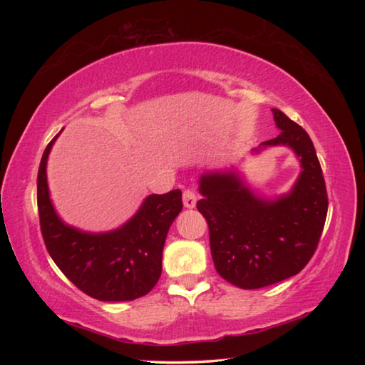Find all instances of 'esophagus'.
Here are the masks:
<instances>
[{"mask_svg": "<svg viewBox=\"0 0 365 365\" xmlns=\"http://www.w3.org/2000/svg\"><path fill=\"white\" fill-rule=\"evenodd\" d=\"M183 206L187 209H193L196 206V193L193 190H185L183 191Z\"/></svg>", "mask_w": 365, "mask_h": 365, "instance_id": "obj_1", "label": "esophagus"}]
</instances>
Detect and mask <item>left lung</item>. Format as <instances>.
Returning a JSON list of instances; mask_svg holds the SVG:
<instances>
[{"label": "left lung", "instance_id": "obj_1", "mask_svg": "<svg viewBox=\"0 0 365 365\" xmlns=\"http://www.w3.org/2000/svg\"><path fill=\"white\" fill-rule=\"evenodd\" d=\"M280 135L255 148L285 146L298 158L301 172L288 193H256L237 168L206 170L200 177V211L209 225L217 274L243 289L264 288L304 269L324 230L329 200L316 148L304 128L272 109Z\"/></svg>", "mask_w": 365, "mask_h": 365}]
</instances>
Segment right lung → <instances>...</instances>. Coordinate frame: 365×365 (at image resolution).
I'll return each mask as SVG.
<instances>
[{
	"label": "right lung",
	"instance_id": "obj_1",
	"mask_svg": "<svg viewBox=\"0 0 365 365\" xmlns=\"http://www.w3.org/2000/svg\"><path fill=\"white\" fill-rule=\"evenodd\" d=\"M59 133L43 153L36 180L40 227L49 256L67 279L91 298H141L151 292L163 272L165 237L182 212V191L146 196L125 224L109 232H85L66 224L53 206L46 177L48 156Z\"/></svg>",
	"mask_w": 365,
	"mask_h": 365
}]
</instances>
